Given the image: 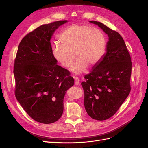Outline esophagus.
<instances>
[{
    "instance_id": "esophagus-1",
    "label": "esophagus",
    "mask_w": 148,
    "mask_h": 148,
    "mask_svg": "<svg viewBox=\"0 0 148 148\" xmlns=\"http://www.w3.org/2000/svg\"><path fill=\"white\" fill-rule=\"evenodd\" d=\"M79 83V80L78 78H75V84L76 85H78Z\"/></svg>"
}]
</instances>
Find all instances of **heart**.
<instances>
[{
	"label": "heart",
	"instance_id": "1",
	"mask_svg": "<svg viewBox=\"0 0 148 148\" xmlns=\"http://www.w3.org/2000/svg\"><path fill=\"white\" fill-rule=\"evenodd\" d=\"M60 41L61 44L54 43L52 46L53 57L61 66L67 68L72 65L75 54L78 58L70 70L76 75L85 71L88 64H97L106 46L105 36L101 30L78 24L66 28L60 35Z\"/></svg>",
	"mask_w": 148,
	"mask_h": 148
}]
</instances>
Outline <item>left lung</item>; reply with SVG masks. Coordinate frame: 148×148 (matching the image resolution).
<instances>
[{
    "instance_id": "left-lung-1",
    "label": "left lung",
    "mask_w": 148,
    "mask_h": 148,
    "mask_svg": "<svg viewBox=\"0 0 148 148\" xmlns=\"http://www.w3.org/2000/svg\"><path fill=\"white\" fill-rule=\"evenodd\" d=\"M108 35L106 52L81 83L84 107L92 119L104 121L113 116L131 91L132 62L122 36L103 23L90 21Z\"/></svg>"
}]
</instances>
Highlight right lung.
<instances>
[{
    "label": "right lung",
    "mask_w": 148,
    "mask_h": 148,
    "mask_svg": "<svg viewBox=\"0 0 148 148\" xmlns=\"http://www.w3.org/2000/svg\"><path fill=\"white\" fill-rule=\"evenodd\" d=\"M68 22L43 25L26 36L19 44L14 66L15 95L31 118L45 124L61 117L64 97L74 85L67 69L57 65L51 40L55 31Z\"/></svg>",
    "instance_id": "obj_1"
}]
</instances>
